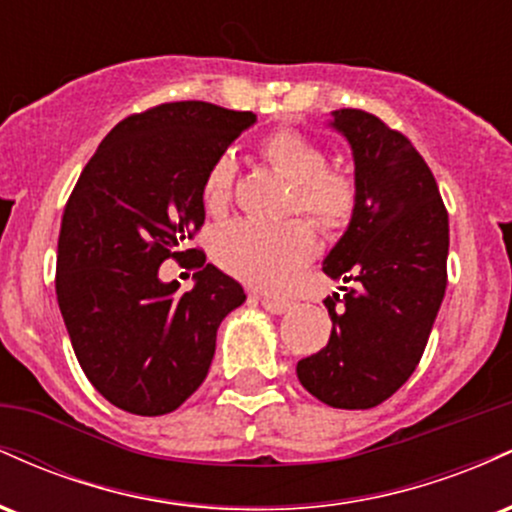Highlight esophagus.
Segmentation results:
<instances>
[{"label":"esophagus","instance_id":"1","mask_svg":"<svg viewBox=\"0 0 512 512\" xmlns=\"http://www.w3.org/2000/svg\"><path fill=\"white\" fill-rule=\"evenodd\" d=\"M260 301H262L264 308H267L269 313H274V315H284L286 310L291 308V303H289V301H281V298H269V296H264V298H260Z\"/></svg>","mask_w":512,"mask_h":512}]
</instances>
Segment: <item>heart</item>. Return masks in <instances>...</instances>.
<instances>
[{
  "instance_id": "heart-1",
  "label": "heart",
  "mask_w": 512,
  "mask_h": 512,
  "mask_svg": "<svg viewBox=\"0 0 512 512\" xmlns=\"http://www.w3.org/2000/svg\"><path fill=\"white\" fill-rule=\"evenodd\" d=\"M260 154L276 173L291 180L286 202L289 214H303L325 238L342 236L351 226L361 202V187L351 170L327 163L325 146L298 129L281 127L262 139ZM233 187L236 161L231 154L216 156L199 190L204 211L214 219L226 216L233 202ZM211 252L228 274L257 289L276 291L313 257L315 236L303 219L274 226L236 221L216 233Z\"/></svg>"
}]
</instances>
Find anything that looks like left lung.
Masks as SVG:
<instances>
[{
    "mask_svg": "<svg viewBox=\"0 0 512 512\" xmlns=\"http://www.w3.org/2000/svg\"><path fill=\"white\" fill-rule=\"evenodd\" d=\"M332 115L354 149L361 202L322 272L354 289L327 298L330 342L301 358L296 373L330 407L370 409L395 395L424 356L448 289V209L399 129L366 110Z\"/></svg>",
    "mask_w": 512,
    "mask_h": 512,
    "instance_id": "8db88e82",
    "label": "left lung"
}]
</instances>
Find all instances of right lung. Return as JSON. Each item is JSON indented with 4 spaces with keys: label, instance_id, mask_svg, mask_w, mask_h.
<instances>
[{
    "label": "right lung",
    "instance_id": "right-lung-1",
    "mask_svg": "<svg viewBox=\"0 0 512 512\" xmlns=\"http://www.w3.org/2000/svg\"><path fill=\"white\" fill-rule=\"evenodd\" d=\"M255 122L250 110L161 103L110 129L64 204L55 291L79 366L117 409L170 414L207 378L221 320L243 286L195 245L202 178ZM186 260L198 284L180 294L157 267Z\"/></svg>",
    "mask_w": 512,
    "mask_h": 512
}]
</instances>
